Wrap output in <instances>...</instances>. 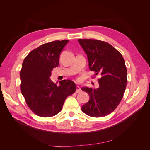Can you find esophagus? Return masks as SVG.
I'll list each match as a JSON object with an SVG mask.
<instances>
[{"label":"esophagus","instance_id":"1","mask_svg":"<svg viewBox=\"0 0 150 150\" xmlns=\"http://www.w3.org/2000/svg\"><path fill=\"white\" fill-rule=\"evenodd\" d=\"M81 91H82V90H81V88H80V87H79L78 86H77L76 92V93H80V92H81Z\"/></svg>","mask_w":150,"mask_h":150}]
</instances>
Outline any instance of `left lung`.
Listing matches in <instances>:
<instances>
[{
    "instance_id": "1",
    "label": "left lung",
    "mask_w": 150,
    "mask_h": 150,
    "mask_svg": "<svg viewBox=\"0 0 150 150\" xmlns=\"http://www.w3.org/2000/svg\"><path fill=\"white\" fill-rule=\"evenodd\" d=\"M78 42L87 54L89 69L101 76L98 89H81L90 97L81 109L89 116H106L115 110L123 97L127 84L125 60L108 42L95 39H78Z\"/></svg>"
}]
</instances>
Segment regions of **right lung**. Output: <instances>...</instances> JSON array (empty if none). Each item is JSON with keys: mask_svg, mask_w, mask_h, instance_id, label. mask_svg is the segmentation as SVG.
Segmentation results:
<instances>
[{"mask_svg": "<svg viewBox=\"0 0 150 150\" xmlns=\"http://www.w3.org/2000/svg\"><path fill=\"white\" fill-rule=\"evenodd\" d=\"M69 40L44 44L30 51L22 62L20 72L21 90L25 102L34 114L40 117L59 112L67 96L76 90L71 80L59 81V86L49 78L53 68L59 64L60 54Z\"/></svg>", "mask_w": 150, "mask_h": 150, "instance_id": "1", "label": "right lung"}]
</instances>
